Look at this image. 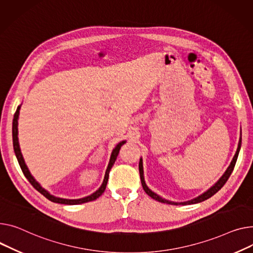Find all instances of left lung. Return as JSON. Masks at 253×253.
Masks as SVG:
<instances>
[{"label": "left lung", "instance_id": "obj_1", "mask_svg": "<svg viewBox=\"0 0 253 253\" xmlns=\"http://www.w3.org/2000/svg\"><path fill=\"white\" fill-rule=\"evenodd\" d=\"M241 140H242V138L240 137V140H239V143H238V148H237L236 154H235V156H234V158H233V160H232V162H231L229 168L227 169V171L225 172V174L222 176V178H221L220 180H218V181L213 185V186H212L211 189H209L207 192H205L204 194H201L200 196H198V197H196V198H194V199H192V200L186 201V203H181V204L172 203V201L166 200V199L160 197L159 195H157L156 193H154L150 189H148V187L146 186V184H145V182H144V177H143L142 160L140 159V161H139V174H140V180H141V184H142L143 190L145 191V193H146L147 195H149L151 198H154V199L160 201V203H163V204H171V205H175V206H177V205H183V206H185V205H193V204H198V203H201V201L209 199L210 197H211L213 194H215L218 190H220V189L224 186V185L226 184V182L228 181L230 175L232 174V172H233V170H234L235 164H236V161H237V158H238V155H239V150H240V147H241Z\"/></svg>", "mask_w": 253, "mask_h": 253}]
</instances>
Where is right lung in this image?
Here are the masks:
<instances>
[{"label": "right lung", "mask_w": 253, "mask_h": 253, "mask_svg": "<svg viewBox=\"0 0 253 253\" xmlns=\"http://www.w3.org/2000/svg\"><path fill=\"white\" fill-rule=\"evenodd\" d=\"M19 110H20V106L17 108L15 114H14V119H13V127H12V133H13V146H14V151H15V155H16V158L17 160H18V163H19V166L21 168V170L24 174V176L26 177V179L29 181V183L32 185L33 187H35L40 193H42L45 198H47L48 200L53 201V203H56V204H62V205H80V204H84V203H88V201H92L96 198H98L100 195H102L106 189V186H107V183H108V179H109V174H110V170L112 169V167L114 166L116 160H117V157L118 155H119V151H120V148L121 146L125 143V141H122L120 142L119 144H118L115 149L113 150L112 153V156H111V160H110V163H109V166L107 168V171H106V175H105V179H104V182L102 184V186L99 187V189L97 191H95L93 194H91L90 196H87V197H84V198H80V199H63V198H58V197H55L53 195H50L46 190H44L41 185L35 180V178H33L30 174V172L28 171L27 167L24 163V160H23V157H22V154L20 151V147H19V143H18V128H17V125H18V117H19Z\"/></svg>", "instance_id": "1"}]
</instances>
